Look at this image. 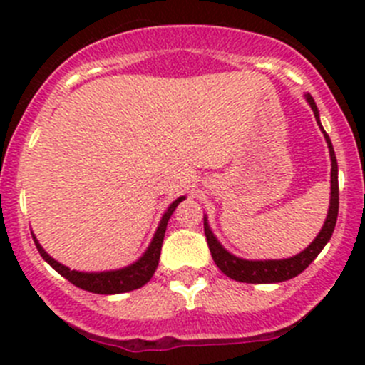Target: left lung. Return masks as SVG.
I'll return each instance as SVG.
<instances>
[{"mask_svg":"<svg viewBox=\"0 0 365 365\" xmlns=\"http://www.w3.org/2000/svg\"><path fill=\"white\" fill-rule=\"evenodd\" d=\"M305 101L311 106L312 113H314L316 121H318L319 128L323 130L322 123H319V113L316 108V102L311 95H305ZM323 135L327 139V145L330 150V160H332V173H330V206H329V215H327L325 224H323L322 231L318 233V237L311 242L307 249H304L297 256L288 257V259H264V261H249L242 259V257L233 256L231 252H227L222 245L219 244L215 237H213L212 230H210L208 222H206L205 217V235L206 242H208L210 252H212L213 261L219 267V270L222 274H226L230 279H235L238 282H249V284H270V282H282L288 281V279L297 277L298 274L305 270L312 261L316 259L322 249L325 247L327 242L330 240L334 233V227L337 222V213H339V182H337V159L336 152H334V146L330 143L329 134L323 130Z\"/></svg>","mask_w":365,"mask_h":365,"instance_id":"1","label":"left lung"}]
</instances>
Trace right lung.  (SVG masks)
Returning a JSON list of instances; mask_svg holds the SVG:
<instances>
[{
  "mask_svg": "<svg viewBox=\"0 0 365 365\" xmlns=\"http://www.w3.org/2000/svg\"><path fill=\"white\" fill-rule=\"evenodd\" d=\"M185 200V196L178 197L176 201H173L169 205V208L165 210V213L162 215L159 227H157L155 235L152 238V244L148 245L146 252L139 257L135 263L128 264V267L120 268V270H111V272H77L70 270L65 264L58 263L56 259L49 256L46 251H43L42 245L38 244L35 237L36 249H38L40 256L58 272V274L63 275L67 281L72 282L73 286L81 289H86V292L98 293V295H116V293H125L132 292V289H138L141 286H145L146 282L152 279V275L155 274L157 267H159V257H160V249H162V240H164L165 227H168V220L171 219L173 212L182 201Z\"/></svg>",
  "mask_w": 365,
  "mask_h": 365,
  "instance_id": "right-lung-1",
  "label": "right lung"
}]
</instances>
